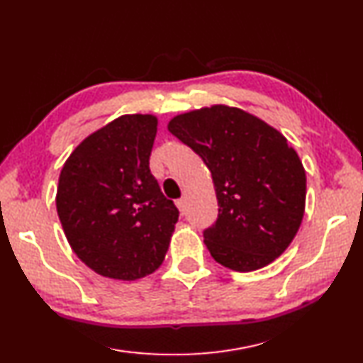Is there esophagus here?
I'll use <instances>...</instances> for the list:
<instances>
[{
	"label": "esophagus",
	"mask_w": 363,
	"mask_h": 363,
	"mask_svg": "<svg viewBox=\"0 0 363 363\" xmlns=\"http://www.w3.org/2000/svg\"><path fill=\"white\" fill-rule=\"evenodd\" d=\"M176 207L179 208L181 215H184V213H185V199L182 198V199H178V201H176Z\"/></svg>",
	"instance_id": "esophagus-1"
}]
</instances>
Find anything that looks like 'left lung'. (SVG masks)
I'll return each mask as SVG.
<instances>
[{
	"mask_svg": "<svg viewBox=\"0 0 363 363\" xmlns=\"http://www.w3.org/2000/svg\"><path fill=\"white\" fill-rule=\"evenodd\" d=\"M167 128L211 173L219 215L203 231V242L213 259L240 273L276 261L305 211V169L286 138L261 118L224 104L176 115Z\"/></svg>",
	"mask_w": 363,
	"mask_h": 363,
	"instance_id": "obj_1",
	"label": "left lung"
}]
</instances>
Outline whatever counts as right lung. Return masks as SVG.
<instances>
[{
    "instance_id": "1",
    "label": "right lung",
    "mask_w": 363,
    "mask_h": 363,
    "mask_svg": "<svg viewBox=\"0 0 363 363\" xmlns=\"http://www.w3.org/2000/svg\"><path fill=\"white\" fill-rule=\"evenodd\" d=\"M155 115H123L89 135L64 162L57 190L61 225L93 272L136 281L161 267L179 211L148 160Z\"/></svg>"
}]
</instances>
